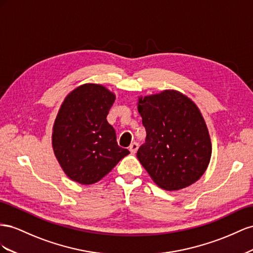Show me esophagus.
<instances>
[{"instance_id": "34e87169", "label": "esophagus", "mask_w": 253, "mask_h": 253, "mask_svg": "<svg viewBox=\"0 0 253 253\" xmlns=\"http://www.w3.org/2000/svg\"><path fill=\"white\" fill-rule=\"evenodd\" d=\"M138 148H139V144L136 143V142L131 143V145L129 146V150H130L131 154H135L136 150H138Z\"/></svg>"}]
</instances>
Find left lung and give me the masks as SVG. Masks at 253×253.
<instances>
[{"instance_id":"obj_1","label":"left lung","mask_w":253,"mask_h":253,"mask_svg":"<svg viewBox=\"0 0 253 253\" xmlns=\"http://www.w3.org/2000/svg\"><path fill=\"white\" fill-rule=\"evenodd\" d=\"M146 130L136 157L154 181L177 191L196 182L212 154L211 140L197 106L174 90L139 99Z\"/></svg>"}]
</instances>
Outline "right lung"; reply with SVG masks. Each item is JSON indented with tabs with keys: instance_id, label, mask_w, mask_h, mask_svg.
Returning <instances> with one entry per match:
<instances>
[{
	"instance_id": "obj_1",
	"label": "right lung",
	"mask_w": 253,
	"mask_h": 253,
	"mask_svg": "<svg viewBox=\"0 0 253 253\" xmlns=\"http://www.w3.org/2000/svg\"><path fill=\"white\" fill-rule=\"evenodd\" d=\"M105 86L85 84L64 99L53 128L55 156L67 176L82 184L105 177L129 150L118 145L107 115L114 103Z\"/></svg>"
}]
</instances>
